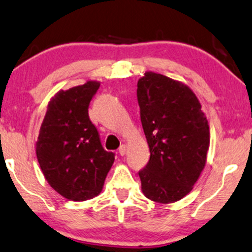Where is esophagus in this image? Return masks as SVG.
Wrapping results in <instances>:
<instances>
[{
    "label": "esophagus",
    "mask_w": 252,
    "mask_h": 252,
    "mask_svg": "<svg viewBox=\"0 0 252 252\" xmlns=\"http://www.w3.org/2000/svg\"><path fill=\"white\" fill-rule=\"evenodd\" d=\"M126 150H127V147L125 145H122L119 147V155L120 156H124L126 154Z\"/></svg>",
    "instance_id": "1"
}]
</instances>
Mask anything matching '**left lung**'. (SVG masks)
<instances>
[{"label": "left lung", "mask_w": 252, "mask_h": 252, "mask_svg": "<svg viewBox=\"0 0 252 252\" xmlns=\"http://www.w3.org/2000/svg\"><path fill=\"white\" fill-rule=\"evenodd\" d=\"M136 94L150 152L139 171L142 193L159 204L176 202L190 193L205 168L208 120L193 91L162 74L146 71Z\"/></svg>", "instance_id": "1"}]
</instances>
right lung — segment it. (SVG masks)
<instances>
[{
	"label": "right lung",
	"instance_id": "1",
	"mask_svg": "<svg viewBox=\"0 0 252 252\" xmlns=\"http://www.w3.org/2000/svg\"><path fill=\"white\" fill-rule=\"evenodd\" d=\"M98 81L59 90L48 102L35 142L40 169L51 188L68 200L97 197L114 162L103 149L88 107Z\"/></svg>",
	"mask_w": 252,
	"mask_h": 252
}]
</instances>
